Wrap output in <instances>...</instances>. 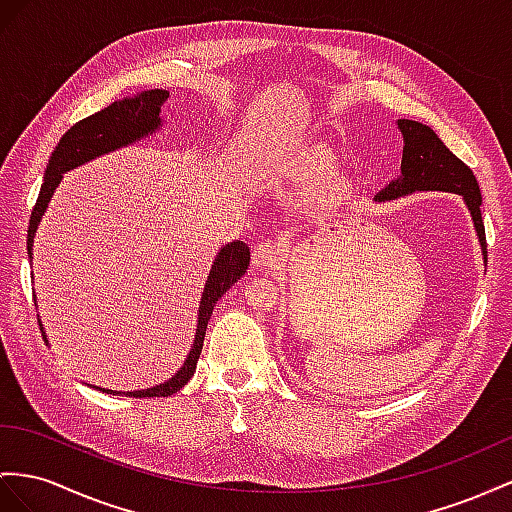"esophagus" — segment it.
Segmentation results:
<instances>
[{"label": "esophagus", "instance_id": "34e87169", "mask_svg": "<svg viewBox=\"0 0 512 512\" xmlns=\"http://www.w3.org/2000/svg\"><path fill=\"white\" fill-rule=\"evenodd\" d=\"M283 259V244L279 240H261L255 244L253 264L259 270H277Z\"/></svg>", "mask_w": 512, "mask_h": 512}]
</instances>
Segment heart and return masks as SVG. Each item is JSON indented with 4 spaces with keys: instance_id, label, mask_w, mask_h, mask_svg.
I'll list each match as a JSON object with an SVG mask.
<instances>
[{
    "instance_id": "1",
    "label": "heart",
    "mask_w": 512,
    "mask_h": 512,
    "mask_svg": "<svg viewBox=\"0 0 512 512\" xmlns=\"http://www.w3.org/2000/svg\"><path fill=\"white\" fill-rule=\"evenodd\" d=\"M324 175H329V170H326V166H324V164H313V166L307 168L305 179H307V181H316V179H320V177H324Z\"/></svg>"
}]
</instances>
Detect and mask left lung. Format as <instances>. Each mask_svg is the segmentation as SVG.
<instances>
[{"instance_id":"obj_1","label":"left lung","mask_w":512,"mask_h":512,"mask_svg":"<svg viewBox=\"0 0 512 512\" xmlns=\"http://www.w3.org/2000/svg\"><path fill=\"white\" fill-rule=\"evenodd\" d=\"M398 127L404 136L402 177L398 181H391L389 188H385L376 199L391 201L415 190H445L461 194L469 207L471 218H474L482 253H487V238H484V222L480 214L482 194L471 168L458 160L428 125L400 119Z\"/></svg>"}]
</instances>
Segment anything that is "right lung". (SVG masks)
<instances>
[{
    "label": "right lung",
    "mask_w": 512,
    "mask_h": 512,
    "mask_svg": "<svg viewBox=\"0 0 512 512\" xmlns=\"http://www.w3.org/2000/svg\"><path fill=\"white\" fill-rule=\"evenodd\" d=\"M166 97H168L166 90H144V93H140L134 99L114 101L112 106L103 108L101 112H95L93 116H86V119H82L80 123H75L67 134L60 138L58 147L49 157L45 181L41 186V192H38V199L30 216V227H28L30 261H32V242H34L36 227L45 214V207L51 199V194H54L56 186L62 179V173H67V170L80 166L84 162L95 160V157L103 153L121 149L125 144L134 142L142 136L153 134L157 125L162 123L160 106L166 101ZM248 264H251V248H248L244 242L238 240L222 246V251L218 253L212 272H209V279L205 283L201 305H199V322H196V335L186 361L181 363V368L170 376L168 381L147 389L127 391L125 396H134V398L173 396V393H177L190 381L196 370V361H199V355L203 350L205 329H207L209 316H212V311L216 307V300L242 277V274L248 270ZM38 326L43 329L41 322H38ZM103 391L112 393V396L116 393L110 389H103Z\"/></svg>",
    "instance_id": "1"
}]
</instances>
